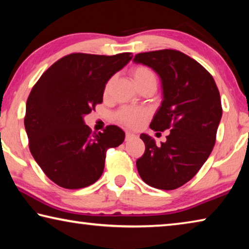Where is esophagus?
I'll use <instances>...</instances> for the list:
<instances>
[{"instance_id": "1", "label": "esophagus", "mask_w": 249, "mask_h": 249, "mask_svg": "<svg viewBox=\"0 0 249 249\" xmlns=\"http://www.w3.org/2000/svg\"><path fill=\"white\" fill-rule=\"evenodd\" d=\"M135 136H136V135L133 134L132 132H126V133H125V140H126V141L133 140V138H134Z\"/></svg>"}]
</instances>
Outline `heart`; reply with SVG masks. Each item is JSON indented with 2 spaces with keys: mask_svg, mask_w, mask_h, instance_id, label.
Masks as SVG:
<instances>
[{
  "mask_svg": "<svg viewBox=\"0 0 249 249\" xmlns=\"http://www.w3.org/2000/svg\"><path fill=\"white\" fill-rule=\"evenodd\" d=\"M134 82L136 83L137 87H141L142 84L149 81H157V77L153 70L146 66H136L130 70ZM113 79L108 80L105 84L104 93L107 94L109 89H111ZM149 115V111L147 108H137V107H125L121 108L119 112L116 113V120L125 126L132 128H137L144 123V121Z\"/></svg>",
  "mask_w": 249,
  "mask_h": 249,
  "instance_id": "heart-1",
  "label": "heart"
}]
</instances>
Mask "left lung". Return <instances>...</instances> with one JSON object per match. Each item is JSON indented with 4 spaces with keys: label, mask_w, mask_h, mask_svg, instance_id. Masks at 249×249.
<instances>
[{
    "label": "left lung",
    "mask_w": 249,
    "mask_h": 249,
    "mask_svg": "<svg viewBox=\"0 0 249 249\" xmlns=\"http://www.w3.org/2000/svg\"><path fill=\"white\" fill-rule=\"evenodd\" d=\"M135 64L159 75L162 102L150 128L169 130L159 146L141 134L145 153L137 159L141 178L160 190H175L191 180L209 158L222 117L220 92L212 75L195 59L174 49L137 53Z\"/></svg>",
    "instance_id": "1"
}]
</instances>
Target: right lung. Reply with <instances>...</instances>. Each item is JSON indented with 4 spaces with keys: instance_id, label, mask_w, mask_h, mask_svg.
<instances>
[{
    "instance_id": "1",
    "label": "right lung",
    "mask_w": 249,
    "mask_h": 249,
    "mask_svg": "<svg viewBox=\"0 0 249 249\" xmlns=\"http://www.w3.org/2000/svg\"><path fill=\"white\" fill-rule=\"evenodd\" d=\"M132 58L130 53H70L33 87L24 119L29 150L56 184L65 189L93 184L103 174L107 150L124 142L119 126L92 134L83 117L102 103L105 84Z\"/></svg>"
}]
</instances>
